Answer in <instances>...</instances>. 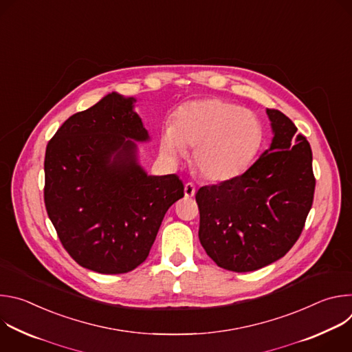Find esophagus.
I'll list each match as a JSON object with an SVG mask.
<instances>
[{"mask_svg":"<svg viewBox=\"0 0 352 352\" xmlns=\"http://www.w3.org/2000/svg\"><path fill=\"white\" fill-rule=\"evenodd\" d=\"M184 192H185V196L186 197H192L195 195V185L192 182H188L185 184L184 186Z\"/></svg>","mask_w":352,"mask_h":352,"instance_id":"obj_1","label":"esophagus"}]
</instances>
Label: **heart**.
Here are the masks:
<instances>
[{
    "label": "heart",
    "instance_id": "heart-1",
    "mask_svg": "<svg viewBox=\"0 0 352 352\" xmlns=\"http://www.w3.org/2000/svg\"><path fill=\"white\" fill-rule=\"evenodd\" d=\"M263 128L250 110L219 97L184 103L160 138L162 153L178 162L193 150L197 173L212 182L241 175L261 147Z\"/></svg>",
    "mask_w": 352,
    "mask_h": 352
}]
</instances>
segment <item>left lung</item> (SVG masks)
I'll return each instance as SVG.
<instances>
[{
	"label": "left lung",
	"mask_w": 352,
	"mask_h": 352,
	"mask_svg": "<svg viewBox=\"0 0 352 352\" xmlns=\"http://www.w3.org/2000/svg\"><path fill=\"white\" fill-rule=\"evenodd\" d=\"M273 139L242 175L196 193L199 239L217 266L254 272L283 258L312 208L315 177L307 138L278 110H266Z\"/></svg>",
	"instance_id": "1"
}]
</instances>
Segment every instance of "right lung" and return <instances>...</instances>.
<instances>
[{
  "label": "right lung",
  "instance_id": "add662e5",
  "mask_svg": "<svg viewBox=\"0 0 352 352\" xmlns=\"http://www.w3.org/2000/svg\"><path fill=\"white\" fill-rule=\"evenodd\" d=\"M135 103L107 94L69 117L45 148L47 214L71 258L102 274L143 263L166 212L184 197L178 175H148L138 163L136 142L150 138Z\"/></svg>",
  "mask_w": 352,
  "mask_h": 352
}]
</instances>
